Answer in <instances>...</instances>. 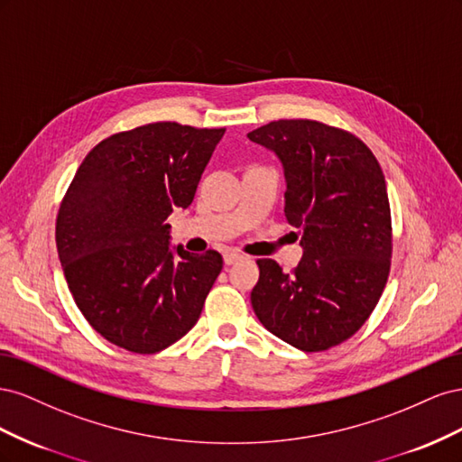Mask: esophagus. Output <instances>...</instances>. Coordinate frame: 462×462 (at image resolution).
Segmentation results:
<instances>
[{
    "label": "esophagus",
    "mask_w": 462,
    "mask_h": 462,
    "mask_svg": "<svg viewBox=\"0 0 462 462\" xmlns=\"http://www.w3.org/2000/svg\"><path fill=\"white\" fill-rule=\"evenodd\" d=\"M241 258H243V254L235 253V250H226V253H223V262H226L227 265H233L235 262H239Z\"/></svg>",
    "instance_id": "1"
}]
</instances>
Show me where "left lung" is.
<instances>
[{
    "label": "left lung",
    "instance_id": "1",
    "mask_svg": "<svg viewBox=\"0 0 462 462\" xmlns=\"http://www.w3.org/2000/svg\"><path fill=\"white\" fill-rule=\"evenodd\" d=\"M246 136L283 163L285 216L302 246L289 273L272 258L256 262L250 302L279 339L328 351L362 328L387 283L393 245L383 171L360 138L319 121L279 119Z\"/></svg>",
    "mask_w": 462,
    "mask_h": 462
}]
</instances>
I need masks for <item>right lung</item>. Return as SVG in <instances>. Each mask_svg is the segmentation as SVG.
<instances>
[{
  "mask_svg": "<svg viewBox=\"0 0 462 462\" xmlns=\"http://www.w3.org/2000/svg\"><path fill=\"white\" fill-rule=\"evenodd\" d=\"M223 133L148 123L104 138L77 170L55 243L79 310L109 343L153 355L199 321L223 260L171 248L165 219L190 206Z\"/></svg>",
  "mask_w": 462,
  "mask_h": 462,
  "instance_id": "add662e5",
  "label": "right lung"
}]
</instances>
